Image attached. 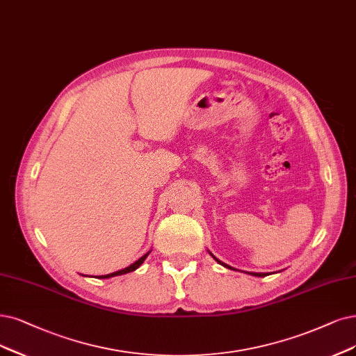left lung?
Masks as SVG:
<instances>
[{
	"instance_id": "8db88e82",
	"label": "left lung",
	"mask_w": 356,
	"mask_h": 356,
	"mask_svg": "<svg viewBox=\"0 0 356 356\" xmlns=\"http://www.w3.org/2000/svg\"><path fill=\"white\" fill-rule=\"evenodd\" d=\"M211 255H213V254H211ZM213 258H214V259H216V261L218 262V264H221V266H225V267H229L227 264H225V262H221V261H218V259H217V258H216L214 255H213ZM229 268H232V267H229ZM251 274H252V275H257V277H266V275H267L266 273H251Z\"/></svg>"
}]
</instances>
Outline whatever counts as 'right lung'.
<instances>
[{
  "label": "right lung",
  "mask_w": 356,
  "mask_h": 356,
  "mask_svg": "<svg viewBox=\"0 0 356 356\" xmlns=\"http://www.w3.org/2000/svg\"><path fill=\"white\" fill-rule=\"evenodd\" d=\"M149 255V252L148 254H145L143 257H140L136 262H134V264L131 266H129V267H126V268H123V270H118V271H115V273H111V274H105V275H99L98 279H110V277H114V275H122V274H126V273H130V271H135L136 268H139V266L142 264V262L147 259V257Z\"/></svg>",
  "instance_id": "add662e5"
}]
</instances>
